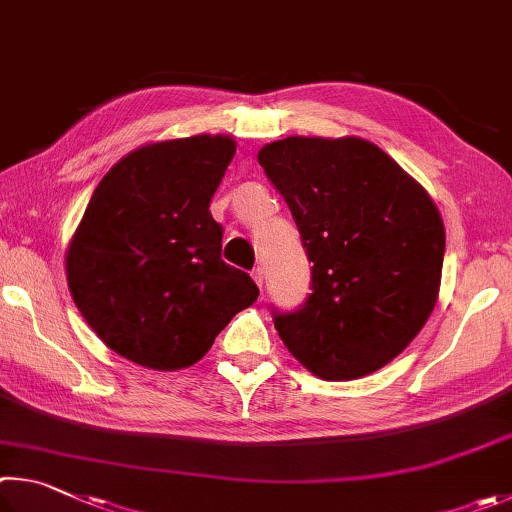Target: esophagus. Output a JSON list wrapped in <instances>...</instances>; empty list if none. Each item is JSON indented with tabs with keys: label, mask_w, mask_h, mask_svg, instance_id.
<instances>
[{
	"label": "esophagus",
	"mask_w": 512,
	"mask_h": 512,
	"mask_svg": "<svg viewBox=\"0 0 512 512\" xmlns=\"http://www.w3.org/2000/svg\"><path fill=\"white\" fill-rule=\"evenodd\" d=\"M251 276H254V281H256L258 288H263L265 276H263V267H261V265H258V267H254V270H251Z\"/></svg>",
	"instance_id": "1"
}]
</instances>
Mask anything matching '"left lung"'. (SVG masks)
Returning <instances> with one entry per match:
<instances>
[{"instance_id":"8db88e82","label":"left lung","mask_w":512,"mask_h":512,"mask_svg":"<svg viewBox=\"0 0 512 512\" xmlns=\"http://www.w3.org/2000/svg\"><path fill=\"white\" fill-rule=\"evenodd\" d=\"M258 161L312 263L306 301L272 306L283 344L324 380L382 369L436 306L445 229L434 202L364 139L288 137L267 143Z\"/></svg>"}]
</instances>
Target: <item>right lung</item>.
Segmentation results:
<instances>
[{"label":"right lung","instance_id":"right-lung-1","mask_svg":"<svg viewBox=\"0 0 512 512\" xmlns=\"http://www.w3.org/2000/svg\"><path fill=\"white\" fill-rule=\"evenodd\" d=\"M233 152L229 137L209 134L155 143L96 186L67 281L80 315L125 360L191 366L258 299L251 276L222 261V224L209 211Z\"/></svg>","mask_w":512,"mask_h":512}]
</instances>
